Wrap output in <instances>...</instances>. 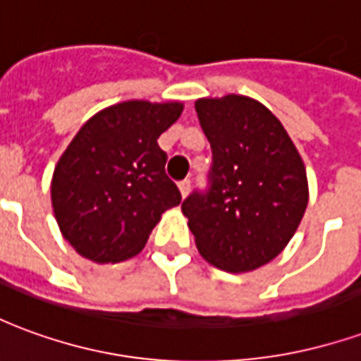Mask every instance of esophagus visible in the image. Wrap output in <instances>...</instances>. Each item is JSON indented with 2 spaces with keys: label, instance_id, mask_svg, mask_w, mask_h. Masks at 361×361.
<instances>
[{
  "label": "esophagus",
  "instance_id": "esophagus-1",
  "mask_svg": "<svg viewBox=\"0 0 361 361\" xmlns=\"http://www.w3.org/2000/svg\"><path fill=\"white\" fill-rule=\"evenodd\" d=\"M178 188H180V193H181V197H188V193H189V188H191V181H189V180H183V181H180V183H178Z\"/></svg>",
  "mask_w": 361,
  "mask_h": 361
}]
</instances>
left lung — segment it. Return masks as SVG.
<instances>
[{
	"mask_svg": "<svg viewBox=\"0 0 361 361\" xmlns=\"http://www.w3.org/2000/svg\"><path fill=\"white\" fill-rule=\"evenodd\" d=\"M212 149L209 189L181 203L199 253L228 272L255 271L284 250L307 207L300 152L276 116L240 94L199 98Z\"/></svg>",
	"mask_w": 361,
	"mask_h": 361,
	"instance_id": "1",
	"label": "left lung"
}]
</instances>
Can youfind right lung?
<instances>
[{"label":"right lung","mask_w":361,"mask_h":361,"mask_svg":"<svg viewBox=\"0 0 361 361\" xmlns=\"http://www.w3.org/2000/svg\"><path fill=\"white\" fill-rule=\"evenodd\" d=\"M181 111V102L127 100L98 111L69 142L54 170L51 207L79 255L94 263L135 257L162 212L181 203L157 142Z\"/></svg>","instance_id":"1"}]
</instances>
